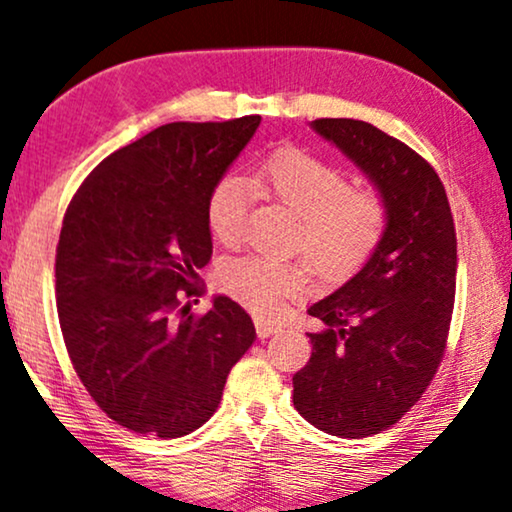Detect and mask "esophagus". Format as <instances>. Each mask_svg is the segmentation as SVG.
Here are the masks:
<instances>
[{
  "mask_svg": "<svg viewBox=\"0 0 512 512\" xmlns=\"http://www.w3.org/2000/svg\"><path fill=\"white\" fill-rule=\"evenodd\" d=\"M255 328H257V335H260L262 340L281 331V326H276V323H271V321H264V319H260V316L255 319Z\"/></svg>",
  "mask_w": 512,
  "mask_h": 512,
  "instance_id": "1",
  "label": "esophagus"
}]
</instances>
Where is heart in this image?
I'll list each match as a JSON object with an SVG mask.
<instances>
[{
	"label": "heart",
	"mask_w": 512,
	"mask_h": 512,
	"mask_svg": "<svg viewBox=\"0 0 512 512\" xmlns=\"http://www.w3.org/2000/svg\"><path fill=\"white\" fill-rule=\"evenodd\" d=\"M252 186L300 219L295 245L302 248L328 281H340L364 267L387 229V205L380 193L352 189L340 167L304 153L281 148L252 174ZM252 200L241 177L219 179L208 198V226L226 248L245 236ZM219 283L231 297L260 316H274L283 297L302 295L312 283L304 262H281L248 255L229 262Z\"/></svg>",
	"instance_id": "b5f03b06"
}]
</instances>
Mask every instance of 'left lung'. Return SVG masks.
<instances>
[{
    "instance_id": "1",
    "label": "left lung",
    "mask_w": 512,
    "mask_h": 512,
    "mask_svg": "<svg viewBox=\"0 0 512 512\" xmlns=\"http://www.w3.org/2000/svg\"><path fill=\"white\" fill-rule=\"evenodd\" d=\"M312 129L371 179L387 205L383 241L347 283L307 309L312 357L293 404L328 435H378L404 416L444 357L456 293V229L430 163L378 127L321 118Z\"/></svg>"
}]
</instances>
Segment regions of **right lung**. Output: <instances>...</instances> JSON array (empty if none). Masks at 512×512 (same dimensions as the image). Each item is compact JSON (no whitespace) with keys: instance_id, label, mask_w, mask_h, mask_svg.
Returning <instances> with one entry per match:
<instances>
[{"instance_id":"add662e5","label":"right lung","mask_w":512,"mask_h":512,"mask_svg":"<svg viewBox=\"0 0 512 512\" xmlns=\"http://www.w3.org/2000/svg\"><path fill=\"white\" fill-rule=\"evenodd\" d=\"M260 122H170L108 155L70 200L58 321L82 385L122 428L160 439L198 430L257 338L231 297L200 316L181 300L212 257L210 193Z\"/></svg>"}]
</instances>
